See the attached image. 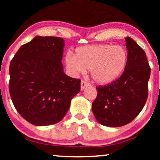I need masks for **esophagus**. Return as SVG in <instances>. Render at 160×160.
<instances>
[{"label": "esophagus", "instance_id": "1", "mask_svg": "<svg viewBox=\"0 0 160 160\" xmlns=\"http://www.w3.org/2000/svg\"><path fill=\"white\" fill-rule=\"evenodd\" d=\"M90 82H87V81H85V80H82V81H81V90H84V89H85L86 87H88V86H90Z\"/></svg>", "mask_w": 160, "mask_h": 160}]
</instances>
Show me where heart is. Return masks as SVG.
I'll return each instance as SVG.
<instances>
[{
    "label": "heart",
    "instance_id": "heart-1",
    "mask_svg": "<svg viewBox=\"0 0 160 160\" xmlns=\"http://www.w3.org/2000/svg\"><path fill=\"white\" fill-rule=\"evenodd\" d=\"M128 53L120 45L94 44L80 47L75 55L68 53L66 65L72 74L91 70V76L96 82L105 85L113 82L125 70Z\"/></svg>",
    "mask_w": 160,
    "mask_h": 160
}]
</instances>
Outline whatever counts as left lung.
<instances>
[{
	"label": "left lung",
	"instance_id": "left-lung-1",
	"mask_svg": "<svg viewBox=\"0 0 160 160\" xmlns=\"http://www.w3.org/2000/svg\"><path fill=\"white\" fill-rule=\"evenodd\" d=\"M128 61L123 74L104 86H97L92 112L98 122L109 127L129 123L139 114L148 97L150 67L144 50L131 37L125 38Z\"/></svg>",
	"mask_w": 160,
	"mask_h": 160
}]
</instances>
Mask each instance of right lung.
<instances>
[{
  "mask_svg": "<svg viewBox=\"0 0 160 160\" xmlns=\"http://www.w3.org/2000/svg\"><path fill=\"white\" fill-rule=\"evenodd\" d=\"M64 40L36 37L21 46L10 64L9 91L22 117L35 126L61 121L80 90V80L63 72Z\"/></svg>",
  "mask_w": 160,
  "mask_h": 160,
  "instance_id": "right-lung-1",
  "label": "right lung"
}]
</instances>
